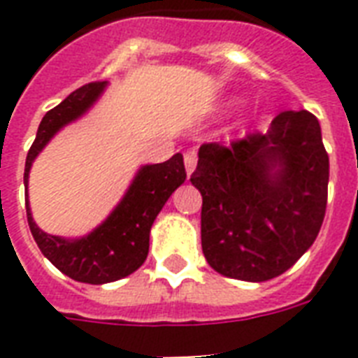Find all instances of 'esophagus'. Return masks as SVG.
<instances>
[{
  "instance_id": "34e87169",
  "label": "esophagus",
  "mask_w": 358,
  "mask_h": 358,
  "mask_svg": "<svg viewBox=\"0 0 358 358\" xmlns=\"http://www.w3.org/2000/svg\"><path fill=\"white\" fill-rule=\"evenodd\" d=\"M184 163H185V171L187 174H191L195 171V165H196V154L193 150H187L184 154Z\"/></svg>"
}]
</instances>
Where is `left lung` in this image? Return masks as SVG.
Here are the masks:
<instances>
[{"label": "left lung", "mask_w": 358, "mask_h": 358, "mask_svg": "<svg viewBox=\"0 0 358 358\" xmlns=\"http://www.w3.org/2000/svg\"><path fill=\"white\" fill-rule=\"evenodd\" d=\"M191 184L201 191V239L224 277L264 282L294 266L320 234L329 156L308 111H282L266 134L206 143Z\"/></svg>", "instance_id": "1"}]
</instances>
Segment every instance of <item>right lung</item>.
Segmentation results:
<instances>
[{
  "mask_svg": "<svg viewBox=\"0 0 358 358\" xmlns=\"http://www.w3.org/2000/svg\"><path fill=\"white\" fill-rule=\"evenodd\" d=\"M106 85L108 81L87 83L44 115L25 159V189L31 165L38 152L63 126L80 119L100 98ZM184 180L185 167L182 154H174L163 163L141 167L119 206L98 229L80 239H64L42 232L33 221L29 202L25 201L31 234L42 255L66 277L87 284L113 282L128 277L143 266L148 256L152 223L174 189L184 184Z\"/></svg>",
  "mask_w": 358,
  "mask_h": 358,
  "instance_id": "right-lung-1",
  "label": "right lung"
}]
</instances>
